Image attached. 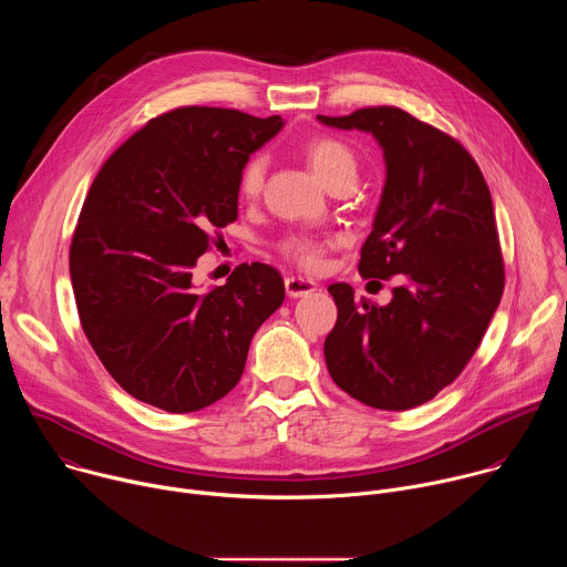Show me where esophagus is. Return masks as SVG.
<instances>
[{
    "instance_id": "34e87169",
    "label": "esophagus",
    "mask_w": 567,
    "mask_h": 567,
    "mask_svg": "<svg viewBox=\"0 0 567 567\" xmlns=\"http://www.w3.org/2000/svg\"><path fill=\"white\" fill-rule=\"evenodd\" d=\"M285 289H287L289 298H302V296H309L316 291V282L300 278V276H289L285 280Z\"/></svg>"
}]
</instances>
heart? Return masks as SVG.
Here are the masks:
<instances>
[{"label": "heart", "mask_w": 567, "mask_h": 567, "mask_svg": "<svg viewBox=\"0 0 567 567\" xmlns=\"http://www.w3.org/2000/svg\"><path fill=\"white\" fill-rule=\"evenodd\" d=\"M305 156L309 161V166L313 171V175L326 184H334L339 179H357V156L354 152L339 138L332 136H320L313 138L307 150ZM265 173H267V161L265 156H251L247 161V166L241 168L239 175V190L245 197H256L262 190L265 184ZM282 254L287 258H291L293 262L302 265V267H316L320 260V251L322 245L318 239L309 237V235H291L282 241Z\"/></svg>", "instance_id": "obj_1"}]
</instances>
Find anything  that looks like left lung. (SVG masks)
Returning a JSON list of instances; mask_svg holds the SVG:
<instances>
[{"mask_svg": "<svg viewBox=\"0 0 567 567\" xmlns=\"http://www.w3.org/2000/svg\"><path fill=\"white\" fill-rule=\"evenodd\" d=\"M316 118L368 132L383 150L385 184L359 271L372 282L396 276L388 305L330 285L339 318L326 363L365 406L409 411L455 381L498 309L505 267L492 193L455 138L403 110Z\"/></svg>", "mask_w": 567, "mask_h": 567, "instance_id": "obj_1", "label": "left lung"}]
</instances>
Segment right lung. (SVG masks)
Listing matches in <instances>:
<instances>
[{
	"mask_svg": "<svg viewBox=\"0 0 567 567\" xmlns=\"http://www.w3.org/2000/svg\"><path fill=\"white\" fill-rule=\"evenodd\" d=\"M282 125L179 107L127 138L90 188L69 254L78 316L114 381L150 406L193 413L228 394L285 300L262 262L239 265L221 287L193 282L210 233L237 219L241 168Z\"/></svg>",
	"mask_w": 567,
	"mask_h": 567,
	"instance_id": "add662e5",
	"label": "right lung"
}]
</instances>
